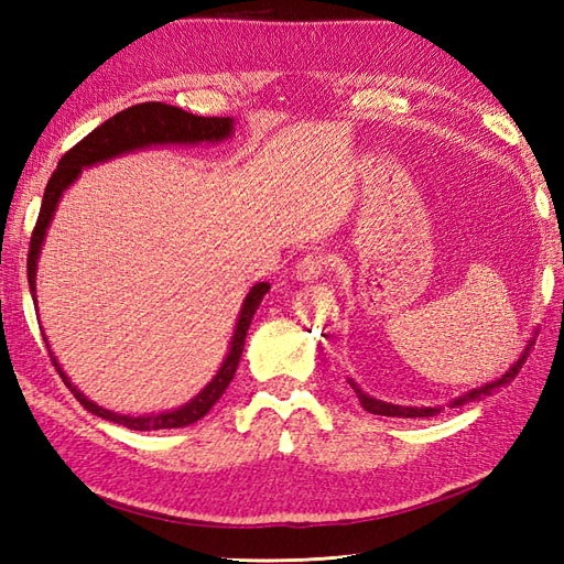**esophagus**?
Instances as JSON below:
<instances>
[{
    "label": "esophagus",
    "instance_id": "1",
    "mask_svg": "<svg viewBox=\"0 0 564 564\" xmlns=\"http://www.w3.org/2000/svg\"><path fill=\"white\" fill-rule=\"evenodd\" d=\"M325 267H327V257L322 254V251H307V254L295 263V279L303 283H313L319 279Z\"/></svg>",
    "mask_w": 564,
    "mask_h": 564
}]
</instances>
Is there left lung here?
<instances>
[{
	"label": "left lung",
	"instance_id": "8db88e82",
	"mask_svg": "<svg viewBox=\"0 0 564 564\" xmlns=\"http://www.w3.org/2000/svg\"><path fill=\"white\" fill-rule=\"evenodd\" d=\"M531 346H533V341L525 346V351L521 354V358L517 364H513L505 376H501L499 380H495V382H487V386H482V388H477V390H470L467 394H463V398H458V400H453V404L451 406H460V404H465V402H475V400H480V398H485V394H492L495 390H499L501 386H507V382H511L513 378L519 376V370L523 368V364H525V358H529V354H531ZM351 382V388H354V392H356V398H358V402H361V406L366 412H370V414H380V416H402V419H412V416H434L438 410L436 406H422V410H416V406H398V404H388V402H380V400H373V398H368L366 392H361L356 388V382L354 380H349Z\"/></svg>",
	"mask_w": 564,
	"mask_h": 564
}]
</instances>
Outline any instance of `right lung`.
Instances as JSON below:
<instances>
[{
	"instance_id": "right-lung-1",
	"label": "right lung",
	"mask_w": 564,
	"mask_h": 564,
	"mask_svg": "<svg viewBox=\"0 0 564 564\" xmlns=\"http://www.w3.org/2000/svg\"><path fill=\"white\" fill-rule=\"evenodd\" d=\"M230 133H232L230 118H215V116L203 118V116H194L184 109H178V106L145 101V104L130 106V109H126L121 113H116L99 128H94L87 138H82L75 148L67 150L63 154V160L57 162V170L51 174V178H47L39 220H35V227L31 232L26 269H29V285L33 293V303H35V263H39L45 230H47V225H51V218H53L59 196H63V191L79 176L82 166L97 164V162H104L109 158H116V154H123V152L138 150V148L160 145V142H215V140L227 138ZM269 289H271L269 283H257L254 289L249 291V295L245 297L242 313H239V319H237L230 354H227L225 364L218 370V376L208 382L206 390H200V394H196V400H191L186 406H182V410L152 414V416H123V414L109 412V410H104V406L94 404L91 400L84 398V394L75 386H72L63 370H59L55 356L51 354L53 366L57 368V373H59V378H63L65 386L69 388V392L75 394L84 410H89L91 414L109 419V422H116V424H123L128 429H135V431L188 426V424L198 422L200 416H206L210 412V406L223 398L225 388L230 386V380L235 378V370L239 366V356H242V349H245V339H247V329L251 325V317H254L257 307L263 301V295H267Z\"/></svg>"
}]
</instances>
